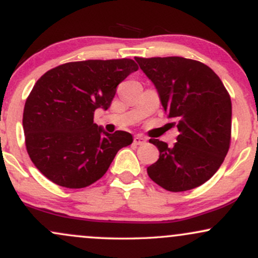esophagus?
<instances>
[{
  "mask_svg": "<svg viewBox=\"0 0 258 258\" xmlns=\"http://www.w3.org/2000/svg\"><path fill=\"white\" fill-rule=\"evenodd\" d=\"M146 142H147V138L143 137V136H141V135L135 136V139H133V143H135L136 146H142V144H144Z\"/></svg>",
  "mask_w": 258,
  "mask_h": 258,
  "instance_id": "1",
  "label": "esophagus"
}]
</instances>
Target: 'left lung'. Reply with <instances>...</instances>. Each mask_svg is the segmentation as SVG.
Segmentation results:
<instances>
[{
  "instance_id": "1",
  "label": "left lung",
  "mask_w": 258,
  "mask_h": 258,
  "mask_svg": "<svg viewBox=\"0 0 258 258\" xmlns=\"http://www.w3.org/2000/svg\"><path fill=\"white\" fill-rule=\"evenodd\" d=\"M135 59L179 132L172 147L150 139L160 155L147 168L148 174L168 191L204 184L217 172L229 149L232 102L226 87L211 68L193 59Z\"/></svg>"
}]
</instances>
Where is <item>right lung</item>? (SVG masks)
<instances>
[{
    "instance_id": "obj_1",
    "label": "right lung",
    "mask_w": 258,
    "mask_h": 258,
    "mask_svg": "<svg viewBox=\"0 0 258 258\" xmlns=\"http://www.w3.org/2000/svg\"><path fill=\"white\" fill-rule=\"evenodd\" d=\"M138 70L132 59L72 61L43 74L25 102V146L35 166L55 184L85 188L102 178L121 148L133 142L125 131L105 132L93 122L116 87Z\"/></svg>"
}]
</instances>
